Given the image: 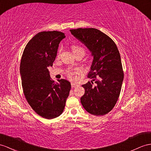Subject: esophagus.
<instances>
[{"label":"esophagus","instance_id":"obj_1","mask_svg":"<svg viewBox=\"0 0 151 151\" xmlns=\"http://www.w3.org/2000/svg\"><path fill=\"white\" fill-rule=\"evenodd\" d=\"M78 86V84L76 83H74V82H72L71 83V87L72 88H75V87H76Z\"/></svg>","mask_w":151,"mask_h":151}]
</instances>
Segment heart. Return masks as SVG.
Here are the masks:
<instances>
[{
    "mask_svg": "<svg viewBox=\"0 0 151 151\" xmlns=\"http://www.w3.org/2000/svg\"><path fill=\"white\" fill-rule=\"evenodd\" d=\"M71 49H72V51L73 52V53L75 54V55H76V54L78 53H82L85 54V50L83 48L81 47L80 46L78 45H72L71 46ZM61 52V48H59V51H58V53H60ZM81 72V70L79 69H75L74 70H72V69H69L67 71V75L68 78L69 79H71L73 80L76 77V75L78 74V73H80Z\"/></svg>",
    "mask_w": 151,
    "mask_h": 151,
    "instance_id": "b5f03b06",
    "label": "heart"
}]
</instances>
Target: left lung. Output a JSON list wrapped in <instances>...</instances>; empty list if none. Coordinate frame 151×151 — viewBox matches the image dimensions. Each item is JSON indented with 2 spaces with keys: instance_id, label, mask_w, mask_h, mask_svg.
<instances>
[{
  "instance_id": "obj_1",
  "label": "left lung",
  "mask_w": 151,
  "mask_h": 151,
  "mask_svg": "<svg viewBox=\"0 0 151 151\" xmlns=\"http://www.w3.org/2000/svg\"><path fill=\"white\" fill-rule=\"evenodd\" d=\"M72 35L87 46L93 57L88 78L91 82L82 85L85 94L80 98L87 111L104 115L113 109L121 92L124 72L118 48L114 41L94 28L71 29ZM94 81L95 86H93Z\"/></svg>"
}]
</instances>
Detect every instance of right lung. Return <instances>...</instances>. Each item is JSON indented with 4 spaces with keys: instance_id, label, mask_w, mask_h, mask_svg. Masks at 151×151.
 Masks as SVG:
<instances>
[{
    "instance_id": "obj_1",
    "label": "right lung",
    "mask_w": 151,
    "mask_h": 151,
    "mask_svg": "<svg viewBox=\"0 0 151 151\" xmlns=\"http://www.w3.org/2000/svg\"><path fill=\"white\" fill-rule=\"evenodd\" d=\"M63 32L44 31L30 40L22 54L20 63L22 85L29 105L42 117L52 119L63 112L71 90L69 81L55 83L48 67L52 66L59 45L65 37Z\"/></svg>"
}]
</instances>
